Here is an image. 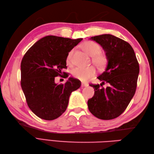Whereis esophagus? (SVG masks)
I'll return each instance as SVG.
<instances>
[{
  "instance_id": "esophagus-1",
  "label": "esophagus",
  "mask_w": 154,
  "mask_h": 154,
  "mask_svg": "<svg viewBox=\"0 0 154 154\" xmlns=\"http://www.w3.org/2000/svg\"><path fill=\"white\" fill-rule=\"evenodd\" d=\"M88 85H88L87 83H83V82H82V83H81V86H82V87H87Z\"/></svg>"
}]
</instances>
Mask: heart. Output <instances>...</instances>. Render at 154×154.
Listing matches in <instances>:
<instances>
[{"instance_id":"heart-1","label":"heart","mask_w":154,"mask_h":154,"mask_svg":"<svg viewBox=\"0 0 154 154\" xmlns=\"http://www.w3.org/2000/svg\"><path fill=\"white\" fill-rule=\"evenodd\" d=\"M83 50L92 57V61L98 68H103L106 63V57L100 53L101 48L99 44L93 41H86L81 45ZM73 50H71L67 56V63H70L73 54ZM95 69L93 66L88 67H75L71 71L73 76L82 81H87L95 74Z\"/></svg>"}]
</instances>
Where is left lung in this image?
Returning <instances> with one entry per match:
<instances>
[{
  "label": "left lung",
  "mask_w": 154,
  "mask_h": 154,
  "mask_svg": "<svg viewBox=\"0 0 154 154\" xmlns=\"http://www.w3.org/2000/svg\"><path fill=\"white\" fill-rule=\"evenodd\" d=\"M103 47L106 53L105 70L97 78L109 84L106 88L91 84L94 96L88 100V108L94 116L111 120L119 116L126 110L136 90L140 71L139 63L130 44L111 34L91 37Z\"/></svg>",
  "instance_id": "obj_1"
}]
</instances>
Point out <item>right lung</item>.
Masks as SVG:
<instances>
[{
	"label": "right lung",
	"mask_w": 154,
	"mask_h": 154,
	"mask_svg": "<svg viewBox=\"0 0 154 154\" xmlns=\"http://www.w3.org/2000/svg\"><path fill=\"white\" fill-rule=\"evenodd\" d=\"M82 40L48 35L35 42L23 57L21 87L28 106L40 119L52 120L60 116L71 93L81 87V81L73 77L60 85L55 83V77L67 68V54Z\"/></svg>",
	"instance_id": "obj_1"
}]
</instances>
